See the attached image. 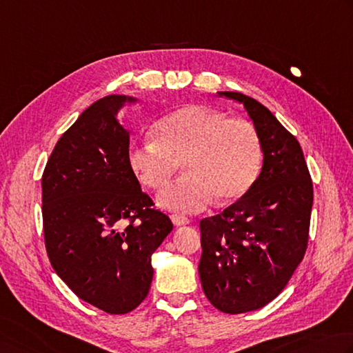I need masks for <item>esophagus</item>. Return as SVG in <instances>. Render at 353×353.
Instances as JSON below:
<instances>
[{"instance_id":"34e87169","label":"esophagus","mask_w":353,"mask_h":353,"mask_svg":"<svg viewBox=\"0 0 353 353\" xmlns=\"http://www.w3.org/2000/svg\"><path fill=\"white\" fill-rule=\"evenodd\" d=\"M171 220H172V223H174L176 226H183V225H190L191 223V219L185 217V216H181V214H172Z\"/></svg>"}]
</instances>
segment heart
Wrapping results in <instances>:
<instances>
[{
	"label": "heart",
	"instance_id": "1",
	"mask_svg": "<svg viewBox=\"0 0 353 353\" xmlns=\"http://www.w3.org/2000/svg\"><path fill=\"white\" fill-rule=\"evenodd\" d=\"M154 139L133 143L128 167L148 188L161 190L182 162L186 174L157 197L174 212L203 210L214 197L236 202L250 191L263 165V148L251 122L206 105H185L165 114Z\"/></svg>",
	"mask_w": 353,
	"mask_h": 353
}]
</instances>
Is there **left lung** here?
<instances>
[{
  "label": "left lung",
  "instance_id": "left-lung-1",
  "mask_svg": "<svg viewBox=\"0 0 353 353\" xmlns=\"http://www.w3.org/2000/svg\"><path fill=\"white\" fill-rule=\"evenodd\" d=\"M243 103L263 148V167L236 203L200 220L199 275L206 299L225 314L266 306L305 257L314 188L299 141L250 96L219 92Z\"/></svg>",
  "mask_w": 353,
  "mask_h": 353
}]
</instances>
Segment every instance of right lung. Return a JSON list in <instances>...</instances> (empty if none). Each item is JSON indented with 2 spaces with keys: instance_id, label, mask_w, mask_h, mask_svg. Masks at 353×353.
Masks as SVG:
<instances>
[{
  "instance_id": "right-lung-1",
  "label": "right lung",
  "mask_w": 353,
  "mask_h": 353,
  "mask_svg": "<svg viewBox=\"0 0 353 353\" xmlns=\"http://www.w3.org/2000/svg\"><path fill=\"white\" fill-rule=\"evenodd\" d=\"M136 98L92 103L54 145L43 172L48 260L88 305L127 314L148 295L151 255L172 231L128 167L130 133L116 119Z\"/></svg>"
}]
</instances>
